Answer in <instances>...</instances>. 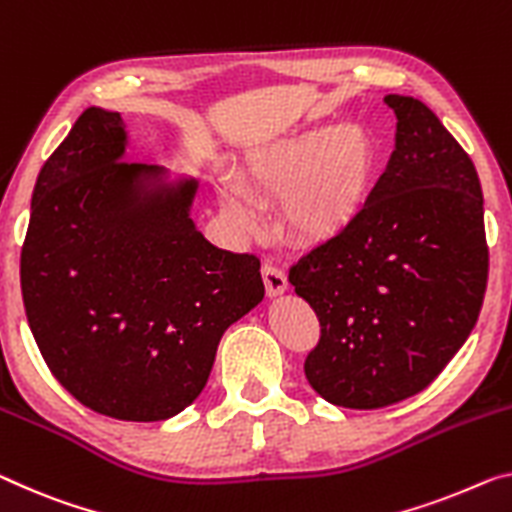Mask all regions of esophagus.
<instances>
[{"label": "esophagus", "mask_w": 512, "mask_h": 512, "mask_svg": "<svg viewBox=\"0 0 512 512\" xmlns=\"http://www.w3.org/2000/svg\"><path fill=\"white\" fill-rule=\"evenodd\" d=\"M261 272H263V281H265L267 295L277 297L281 293H286V290H288V279H286V272H283L281 267L272 265V263H265Z\"/></svg>", "instance_id": "34e87169"}]
</instances>
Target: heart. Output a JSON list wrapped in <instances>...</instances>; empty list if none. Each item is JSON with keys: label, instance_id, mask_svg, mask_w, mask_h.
<instances>
[{"label": "heart", "instance_id": "heart-1", "mask_svg": "<svg viewBox=\"0 0 512 512\" xmlns=\"http://www.w3.org/2000/svg\"><path fill=\"white\" fill-rule=\"evenodd\" d=\"M377 167L373 137L359 125L325 123L283 139L258 157L251 183L263 196H281V226L295 240L316 245L334 240L357 222ZM222 203L245 222L249 201L226 180Z\"/></svg>", "mask_w": 512, "mask_h": 512}]
</instances>
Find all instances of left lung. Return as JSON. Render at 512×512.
<instances>
[{
    "label": "left lung",
    "mask_w": 512,
    "mask_h": 512,
    "mask_svg": "<svg viewBox=\"0 0 512 512\" xmlns=\"http://www.w3.org/2000/svg\"><path fill=\"white\" fill-rule=\"evenodd\" d=\"M384 102L398 119L387 169L357 222L288 274L320 320L306 380L350 410L426 389L467 341L487 286L474 162L421 100Z\"/></svg>",
    "instance_id": "1"
}]
</instances>
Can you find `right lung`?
Instances as JSON below:
<instances>
[{
	"instance_id": "right-lung-1",
	"label": "right lung",
	"mask_w": 512,
	"mask_h": 512,
	"mask_svg": "<svg viewBox=\"0 0 512 512\" xmlns=\"http://www.w3.org/2000/svg\"><path fill=\"white\" fill-rule=\"evenodd\" d=\"M119 112L84 109L38 174L20 254L29 329L61 387L121 421H164L206 387L226 329L263 300L261 261L190 217L196 180L123 162Z\"/></svg>"
}]
</instances>
